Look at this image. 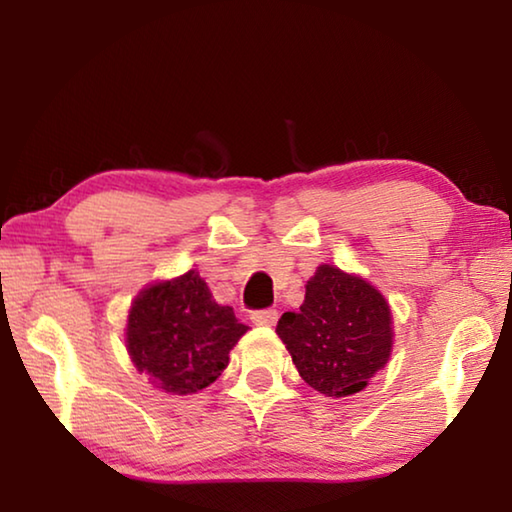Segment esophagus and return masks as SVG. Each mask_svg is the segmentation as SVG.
<instances>
[{
    "label": "esophagus",
    "mask_w": 512,
    "mask_h": 512,
    "mask_svg": "<svg viewBox=\"0 0 512 512\" xmlns=\"http://www.w3.org/2000/svg\"><path fill=\"white\" fill-rule=\"evenodd\" d=\"M250 320H253L255 325H266L271 327L277 323V311L275 309H259L250 314Z\"/></svg>",
    "instance_id": "obj_1"
}]
</instances>
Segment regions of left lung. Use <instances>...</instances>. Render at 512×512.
Listing matches in <instances>:
<instances>
[{
	"label": "left lung",
	"mask_w": 512,
	"mask_h": 512,
	"mask_svg": "<svg viewBox=\"0 0 512 512\" xmlns=\"http://www.w3.org/2000/svg\"><path fill=\"white\" fill-rule=\"evenodd\" d=\"M275 332L300 377L327 397L366 388L391 357L393 325L384 296L357 275L323 264L307 282L300 311H287Z\"/></svg>",
	"instance_id": "1"
}]
</instances>
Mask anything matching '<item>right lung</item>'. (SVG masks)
I'll return each mask as SVG.
<instances>
[{
  "label": "right lung",
  "instance_id": "add662e5",
  "mask_svg": "<svg viewBox=\"0 0 512 512\" xmlns=\"http://www.w3.org/2000/svg\"><path fill=\"white\" fill-rule=\"evenodd\" d=\"M232 307L214 302L198 271L144 289L128 314L126 348L135 368L162 391L187 395L210 386L246 334Z\"/></svg>",
  "mask_w": 512,
  "mask_h": 512
}]
</instances>
